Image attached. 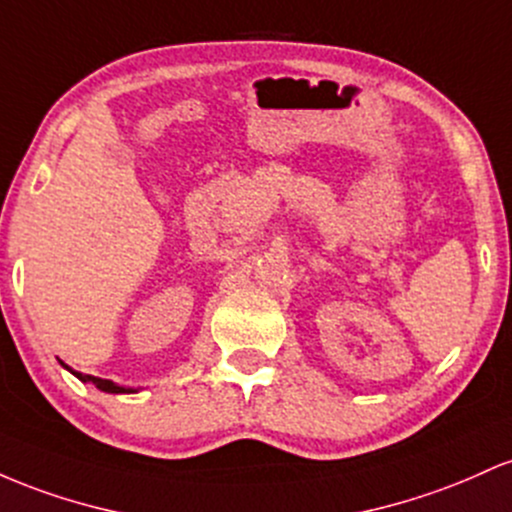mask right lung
Wrapping results in <instances>:
<instances>
[{
	"instance_id": "add662e5",
	"label": "right lung",
	"mask_w": 512,
	"mask_h": 512,
	"mask_svg": "<svg viewBox=\"0 0 512 512\" xmlns=\"http://www.w3.org/2000/svg\"><path fill=\"white\" fill-rule=\"evenodd\" d=\"M60 365L65 367V370H70L72 375L77 377V380H82L84 384H94L96 389H101V392H106V394H135V392H137L135 387H120V384L111 382V380H101V377H94V375H84V372H77V370H72V367L62 363V360H60Z\"/></svg>"
}]
</instances>
